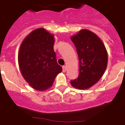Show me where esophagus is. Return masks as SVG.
Returning <instances> with one entry per match:
<instances>
[{"label":"esophagus","instance_id":"esophagus-1","mask_svg":"<svg viewBox=\"0 0 125 125\" xmlns=\"http://www.w3.org/2000/svg\"><path fill=\"white\" fill-rule=\"evenodd\" d=\"M66 69H66V66H62V71H63L64 73L66 72Z\"/></svg>","mask_w":125,"mask_h":125}]
</instances>
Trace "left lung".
I'll use <instances>...</instances> for the list:
<instances>
[{"mask_svg":"<svg viewBox=\"0 0 125 125\" xmlns=\"http://www.w3.org/2000/svg\"><path fill=\"white\" fill-rule=\"evenodd\" d=\"M76 47L79 62L78 78L71 84L78 89H86L99 81L108 64V52L101 39L88 29H81L71 37Z\"/></svg>","mask_w":125,"mask_h":125,"instance_id":"obj_1","label":"left lung"}]
</instances>
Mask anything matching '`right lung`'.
Returning <instances> with one entry per match:
<instances>
[{
	"label": "right lung",
	"mask_w": 125,
	"mask_h": 125,
	"mask_svg": "<svg viewBox=\"0 0 125 125\" xmlns=\"http://www.w3.org/2000/svg\"><path fill=\"white\" fill-rule=\"evenodd\" d=\"M54 34L44 28L34 30L22 42L18 64L25 81L32 88L43 91L52 87L62 69L56 61Z\"/></svg>",
	"instance_id": "right-lung-1"
}]
</instances>
